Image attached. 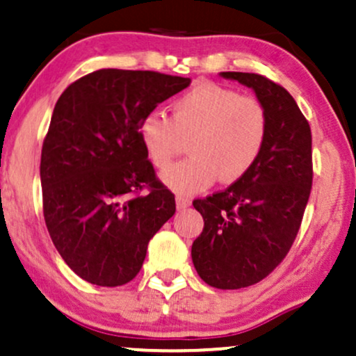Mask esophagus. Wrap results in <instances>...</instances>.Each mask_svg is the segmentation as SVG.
Returning a JSON list of instances; mask_svg holds the SVG:
<instances>
[{"label": "esophagus", "mask_w": 356, "mask_h": 356, "mask_svg": "<svg viewBox=\"0 0 356 356\" xmlns=\"http://www.w3.org/2000/svg\"><path fill=\"white\" fill-rule=\"evenodd\" d=\"M191 197H187V195H182L179 194L177 197H175V204H177V209H186V207L191 206Z\"/></svg>", "instance_id": "34e87169"}]
</instances>
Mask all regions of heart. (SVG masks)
<instances>
[{"label": "heart", "instance_id": "obj_1", "mask_svg": "<svg viewBox=\"0 0 356 356\" xmlns=\"http://www.w3.org/2000/svg\"><path fill=\"white\" fill-rule=\"evenodd\" d=\"M147 159L164 170L189 140V159L162 175L179 194L206 191L212 184L243 179L263 154L269 136L266 105L222 85H195L170 105V118L147 113L138 124Z\"/></svg>", "mask_w": 356, "mask_h": 356}]
</instances>
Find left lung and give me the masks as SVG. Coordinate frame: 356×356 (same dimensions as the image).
<instances>
[{
	"instance_id": "obj_1",
	"label": "left lung",
	"mask_w": 356,
	"mask_h": 356,
	"mask_svg": "<svg viewBox=\"0 0 356 356\" xmlns=\"http://www.w3.org/2000/svg\"><path fill=\"white\" fill-rule=\"evenodd\" d=\"M220 75L254 90L269 112V136L243 179L192 202L204 229L191 254L204 283L239 289L271 275L295 243L313 184L312 129L281 85L257 73Z\"/></svg>"
}]
</instances>
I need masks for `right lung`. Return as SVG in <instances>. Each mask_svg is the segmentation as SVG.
<instances>
[{"label": "right lung", "mask_w": 356, "mask_h": 356, "mask_svg": "<svg viewBox=\"0 0 356 356\" xmlns=\"http://www.w3.org/2000/svg\"><path fill=\"white\" fill-rule=\"evenodd\" d=\"M184 76L104 68L60 95L43 140V216L56 251L81 280L127 284L147 244L174 216L175 197L155 175L138 124L189 87Z\"/></svg>", "instance_id": "right-lung-1"}]
</instances>
